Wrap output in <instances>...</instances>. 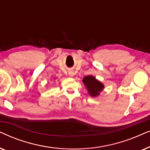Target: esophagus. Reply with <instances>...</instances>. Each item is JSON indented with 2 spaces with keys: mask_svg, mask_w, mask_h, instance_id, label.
I'll list each match as a JSON object with an SVG mask.
<instances>
[{
  "mask_svg": "<svg viewBox=\"0 0 150 150\" xmlns=\"http://www.w3.org/2000/svg\"><path fill=\"white\" fill-rule=\"evenodd\" d=\"M69 75L70 76H73L74 75V71H69Z\"/></svg>",
  "mask_w": 150,
  "mask_h": 150,
  "instance_id": "1",
  "label": "esophagus"
}]
</instances>
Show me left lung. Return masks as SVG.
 <instances>
[{
  "label": "left lung",
  "instance_id": "left-lung-1",
  "mask_svg": "<svg viewBox=\"0 0 150 150\" xmlns=\"http://www.w3.org/2000/svg\"><path fill=\"white\" fill-rule=\"evenodd\" d=\"M84 85L88 91V93L91 97L99 96L100 93L103 90L104 86L101 82L98 81L93 76H87L83 79Z\"/></svg>",
  "mask_w": 150,
  "mask_h": 150
}]
</instances>
